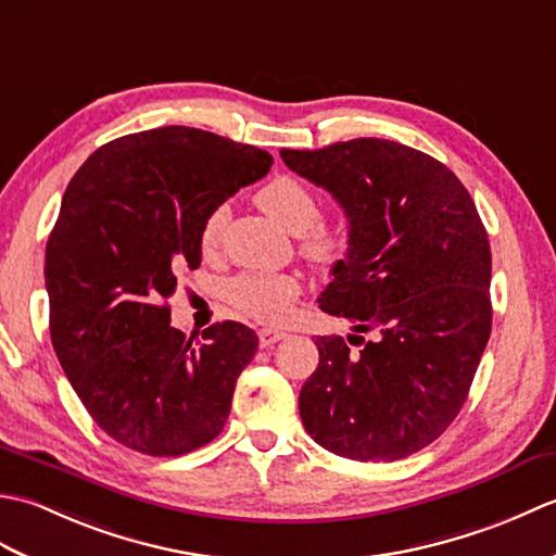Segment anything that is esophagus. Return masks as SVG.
Returning a JSON list of instances; mask_svg holds the SVG:
<instances>
[{"label": "esophagus", "instance_id": "esophagus-1", "mask_svg": "<svg viewBox=\"0 0 556 556\" xmlns=\"http://www.w3.org/2000/svg\"><path fill=\"white\" fill-rule=\"evenodd\" d=\"M285 337H287V334L281 332V329H271V327H265V329H260V332H257L260 346H263V349H267V346H271V344H277V341H281Z\"/></svg>", "mask_w": 556, "mask_h": 556}]
</instances>
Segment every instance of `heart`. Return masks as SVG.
<instances>
[{"label": "heart", "instance_id": "b5f03b06", "mask_svg": "<svg viewBox=\"0 0 556 556\" xmlns=\"http://www.w3.org/2000/svg\"><path fill=\"white\" fill-rule=\"evenodd\" d=\"M255 200L271 219H277L287 231L301 236V253L317 269L332 271L349 255L351 233L341 227L317 224L323 217L320 198L296 176H275L269 184L260 188ZM227 217V205H217L205 217L203 227H200L203 251H215L219 245ZM299 293L301 287L293 277L265 275V271H241L224 287V296L236 311L267 325L285 323Z\"/></svg>", "mask_w": 556, "mask_h": 556}]
</instances>
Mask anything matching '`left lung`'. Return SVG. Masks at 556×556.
I'll return each instance as SVG.
<instances>
[{"instance_id": "8db88e82", "label": "left lung", "mask_w": 556, "mask_h": 556, "mask_svg": "<svg viewBox=\"0 0 556 556\" xmlns=\"http://www.w3.org/2000/svg\"><path fill=\"white\" fill-rule=\"evenodd\" d=\"M279 155L349 219V255L317 303L374 332L315 339L320 363L301 389V420L337 456L406 458L454 422L488 346V231L452 169L394 140Z\"/></svg>"}]
</instances>
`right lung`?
Masks as SVG:
<instances>
[{
  "label": "right lung",
  "instance_id": "add662e5",
  "mask_svg": "<svg viewBox=\"0 0 556 556\" xmlns=\"http://www.w3.org/2000/svg\"><path fill=\"white\" fill-rule=\"evenodd\" d=\"M271 155L217 134L162 126L92 152L71 179L47 241L50 334L71 387L112 440L181 456L229 418L257 337L215 323L203 344L169 325L176 275L200 265V227Z\"/></svg>",
  "mask_w": 556,
  "mask_h": 556
}]
</instances>
